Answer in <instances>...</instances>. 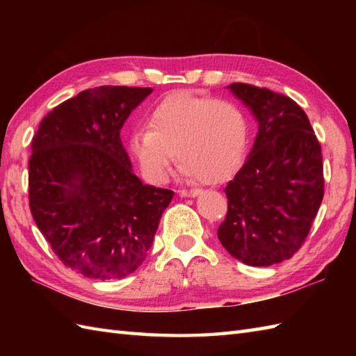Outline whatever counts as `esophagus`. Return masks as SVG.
<instances>
[{"label": "esophagus", "mask_w": 356, "mask_h": 356, "mask_svg": "<svg viewBox=\"0 0 356 356\" xmlns=\"http://www.w3.org/2000/svg\"><path fill=\"white\" fill-rule=\"evenodd\" d=\"M202 193L199 188H193V190H179V195L182 197H197V195Z\"/></svg>", "instance_id": "esophagus-1"}]
</instances>
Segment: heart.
I'll use <instances>...</instances> for the list:
<instances>
[{
  "mask_svg": "<svg viewBox=\"0 0 356 356\" xmlns=\"http://www.w3.org/2000/svg\"><path fill=\"white\" fill-rule=\"evenodd\" d=\"M148 127L133 131L130 148L143 176L156 184L168 176L176 153L182 159V176L225 180L243 162L251 136L240 104L186 92L159 102L149 113Z\"/></svg>",
  "mask_w": 356,
  "mask_h": 356,
  "instance_id": "1",
  "label": "heart"
}]
</instances>
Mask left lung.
Masks as SVG:
<instances>
[{
  "mask_svg": "<svg viewBox=\"0 0 356 356\" xmlns=\"http://www.w3.org/2000/svg\"><path fill=\"white\" fill-rule=\"evenodd\" d=\"M252 110L259 133L246 162L225 188L223 248L249 266L282 263L305 243L324 195L323 154L307 115L282 93L229 86Z\"/></svg>",
  "mask_w": 356,
  "mask_h": 356,
  "instance_id": "8db88e82",
  "label": "left lung"
}]
</instances>
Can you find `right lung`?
Returning <instances> with one entry per match:
<instances>
[{
	"instance_id": "1",
	"label": "right lung",
	"mask_w": 356,
	"mask_h": 356,
	"mask_svg": "<svg viewBox=\"0 0 356 356\" xmlns=\"http://www.w3.org/2000/svg\"><path fill=\"white\" fill-rule=\"evenodd\" d=\"M153 88L102 86L42 118L29 159V207L67 268L90 278L130 275L145 260L174 193L133 174L120 128Z\"/></svg>"
}]
</instances>
